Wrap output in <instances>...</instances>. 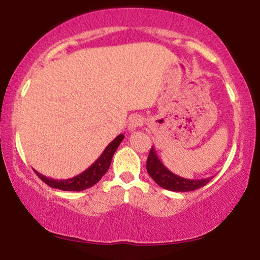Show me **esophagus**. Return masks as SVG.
Wrapping results in <instances>:
<instances>
[{
	"label": "esophagus",
	"mask_w": 260,
	"mask_h": 260,
	"mask_svg": "<svg viewBox=\"0 0 260 260\" xmlns=\"http://www.w3.org/2000/svg\"><path fill=\"white\" fill-rule=\"evenodd\" d=\"M143 123H144V118H143L142 116L139 115L133 116V117H131L129 122H128V129H129L131 132H134L137 128L142 127Z\"/></svg>",
	"instance_id": "esophagus-1"
}]
</instances>
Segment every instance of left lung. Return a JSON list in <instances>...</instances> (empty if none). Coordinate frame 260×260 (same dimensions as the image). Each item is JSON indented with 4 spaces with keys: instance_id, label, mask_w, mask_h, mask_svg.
<instances>
[{
    "instance_id": "1",
    "label": "left lung",
    "mask_w": 260,
    "mask_h": 260,
    "mask_svg": "<svg viewBox=\"0 0 260 260\" xmlns=\"http://www.w3.org/2000/svg\"><path fill=\"white\" fill-rule=\"evenodd\" d=\"M147 171L160 187L172 190V192H190V190L198 189V188L204 187L213 178L208 177L202 178V180H189V178H183L175 175L166 166H164V164L156 155L154 147H151L150 153H149Z\"/></svg>"
}]
</instances>
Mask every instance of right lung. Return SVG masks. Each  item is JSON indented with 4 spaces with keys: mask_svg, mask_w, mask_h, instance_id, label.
I'll return each instance as SVG.
<instances>
[{
    "mask_svg": "<svg viewBox=\"0 0 260 260\" xmlns=\"http://www.w3.org/2000/svg\"><path fill=\"white\" fill-rule=\"evenodd\" d=\"M124 136L120 134V136L116 137L115 139L110 143L109 145L105 148V150L103 151V154L98 157V160L95 161L90 168H88L85 171H83L82 174L74 176L72 178H67V180H53V178H49L46 176L39 174L38 171H35L40 180L45 182L47 186L52 188H57L61 190H73V192H80V190H84L86 188H90L94 186L95 183H98L101 180L104 175L106 174L107 170H109L110 165H111V160L115 151L117 150L118 145L121 144V142L123 140Z\"/></svg>",
    "mask_w": 260,
    "mask_h": 260,
    "instance_id": "right-lung-1",
    "label": "right lung"
}]
</instances>
